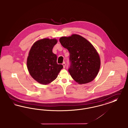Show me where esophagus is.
I'll return each mask as SVG.
<instances>
[{
    "instance_id": "34e87169",
    "label": "esophagus",
    "mask_w": 128,
    "mask_h": 128,
    "mask_svg": "<svg viewBox=\"0 0 128 128\" xmlns=\"http://www.w3.org/2000/svg\"><path fill=\"white\" fill-rule=\"evenodd\" d=\"M62 65L63 66V68H65V67H66V63H65V62H63L62 63Z\"/></svg>"
}]
</instances>
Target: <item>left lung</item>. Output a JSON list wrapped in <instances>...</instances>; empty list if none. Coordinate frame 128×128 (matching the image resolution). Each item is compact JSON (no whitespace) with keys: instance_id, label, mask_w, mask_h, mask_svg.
<instances>
[{"instance_id":"left-lung-1","label":"left lung","mask_w":128,"mask_h":128,"mask_svg":"<svg viewBox=\"0 0 128 128\" xmlns=\"http://www.w3.org/2000/svg\"><path fill=\"white\" fill-rule=\"evenodd\" d=\"M60 42L70 53V65L68 71L73 79L79 84L93 81L100 66V56L94 46L85 38L77 34L62 37Z\"/></svg>"}]
</instances>
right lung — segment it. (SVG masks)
Returning <instances> with one entry per match:
<instances>
[{
	"label": "right lung",
	"mask_w": 128,
	"mask_h": 128,
	"mask_svg": "<svg viewBox=\"0 0 128 128\" xmlns=\"http://www.w3.org/2000/svg\"><path fill=\"white\" fill-rule=\"evenodd\" d=\"M56 39L38 40L32 46L27 59V67L32 77L38 83L47 84L58 77L61 64L57 63V56L52 52Z\"/></svg>",
	"instance_id": "right-lung-1"
}]
</instances>
